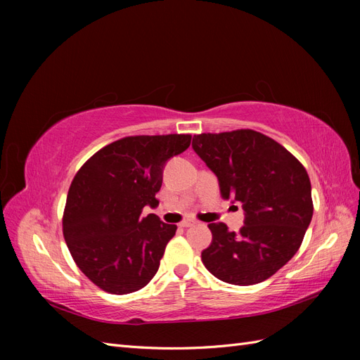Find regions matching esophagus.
Segmentation results:
<instances>
[{
    "label": "esophagus",
    "instance_id": "obj_1",
    "mask_svg": "<svg viewBox=\"0 0 360 360\" xmlns=\"http://www.w3.org/2000/svg\"><path fill=\"white\" fill-rule=\"evenodd\" d=\"M195 224H197V222H195V221H181L180 222V226H183V228H189V226H193Z\"/></svg>",
    "mask_w": 360,
    "mask_h": 360
}]
</instances>
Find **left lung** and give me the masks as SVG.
<instances>
[{"label":"left lung","instance_id":"1","mask_svg":"<svg viewBox=\"0 0 360 360\" xmlns=\"http://www.w3.org/2000/svg\"><path fill=\"white\" fill-rule=\"evenodd\" d=\"M192 147L219 180L225 200L242 202L245 225L210 224L205 269L233 285H254L297 252L312 219L307 169L275 139L250 129L195 135Z\"/></svg>","mask_w":360,"mask_h":360}]
</instances>
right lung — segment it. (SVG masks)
I'll use <instances>...</instances> for the list:
<instances>
[{
    "instance_id": "add662e5",
    "label": "right lung",
    "mask_w": 360,
    "mask_h": 360,
    "mask_svg": "<svg viewBox=\"0 0 360 360\" xmlns=\"http://www.w3.org/2000/svg\"><path fill=\"white\" fill-rule=\"evenodd\" d=\"M191 135H138L108 144L86 160L69 188L64 240L76 266L111 294H129L153 279L177 225L158 207L163 168L191 146Z\"/></svg>"
}]
</instances>
